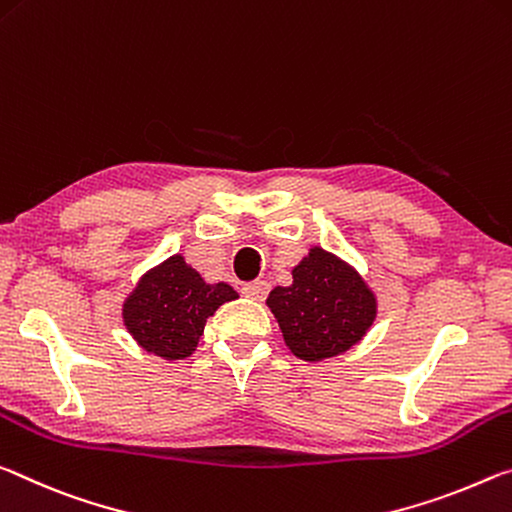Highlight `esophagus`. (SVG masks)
Listing matches in <instances>:
<instances>
[{
	"label": "esophagus",
	"mask_w": 512,
	"mask_h": 512,
	"mask_svg": "<svg viewBox=\"0 0 512 512\" xmlns=\"http://www.w3.org/2000/svg\"><path fill=\"white\" fill-rule=\"evenodd\" d=\"M267 292H270V286L265 281H251V283H242V295L254 299V301H263Z\"/></svg>",
	"instance_id": "obj_1"
}]
</instances>
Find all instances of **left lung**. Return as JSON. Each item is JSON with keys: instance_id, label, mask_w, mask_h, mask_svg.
Returning <instances> with one entry per match:
<instances>
[{"instance_id": "obj_1", "label": "left lung", "mask_w": 512, "mask_h": 512, "mask_svg": "<svg viewBox=\"0 0 512 512\" xmlns=\"http://www.w3.org/2000/svg\"><path fill=\"white\" fill-rule=\"evenodd\" d=\"M267 306L288 349L301 360H324L363 340L376 317V297L354 267L313 247L292 270V286L274 288Z\"/></svg>"}]
</instances>
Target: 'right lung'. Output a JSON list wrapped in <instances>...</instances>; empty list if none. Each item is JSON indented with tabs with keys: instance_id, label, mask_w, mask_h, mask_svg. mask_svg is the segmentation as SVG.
Returning a JSON list of instances; mask_svg holds the SVG:
<instances>
[{
	"instance_id": "1",
	"label": "right lung",
	"mask_w": 512,
	"mask_h": 512,
	"mask_svg": "<svg viewBox=\"0 0 512 512\" xmlns=\"http://www.w3.org/2000/svg\"><path fill=\"white\" fill-rule=\"evenodd\" d=\"M233 299L238 292L229 283H206L177 254L142 276L124 301L122 317L142 349L179 360L195 351L208 317Z\"/></svg>"
}]
</instances>
